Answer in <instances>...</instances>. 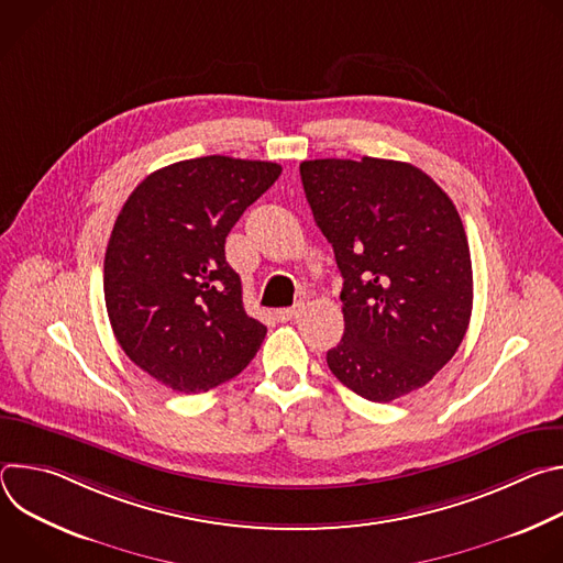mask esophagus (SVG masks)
<instances>
[{
  "label": "esophagus",
  "instance_id": "1",
  "mask_svg": "<svg viewBox=\"0 0 563 563\" xmlns=\"http://www.w3.org/2000/svg\"><path fill=\"white\" fill-rule=\"evenodd\" d=\"M298 313H300V305H296V307H287V309H278V311H276V318L280 320V323H287V320L298 318Z\"/></svg>",
  "mask_w": 563,
  "mask_h": 563
}]
</instances>
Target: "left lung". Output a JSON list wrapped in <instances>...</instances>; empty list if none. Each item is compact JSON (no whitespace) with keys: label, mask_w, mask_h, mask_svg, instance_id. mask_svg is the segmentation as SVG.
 I'll return each instance as SVG.
<instances>
[{"label":"left lung","mask_w":563,"mask_h":563,"mask_svg":"<svg viewBox=\"0 0 563 563\" xmlns=\"http://www.w3.org/2000/svg\"><path fill=\"white\" fill-rule=\"evenodd\" d=\"M300 180L343 276L345 334L332 374L389 404L459 350L472 313V261L461 216L421 169L396 159H305Z\"/></svg>","instance_id":"8db88e82"}]
</instances>
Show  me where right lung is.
<instances>
[{"instance_id": "right-lung-1", "label": "right lung", "mask_w": 563, "mask_h": 563, "mask_svg": "<svg viewBox=\"0 0 563 563\" xmlns=\"http://www.w3.org/2000/svg\"><path fill=\"white\" fill-rule=\"evenodd\" d=\"M263 159L205 155L157 169L124 202L104 256V300L124 354L183 394L243 372L267 328L247 316L224 238L280 176Z\"/></svg>"}]
</instances>
